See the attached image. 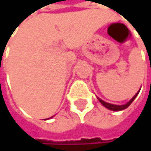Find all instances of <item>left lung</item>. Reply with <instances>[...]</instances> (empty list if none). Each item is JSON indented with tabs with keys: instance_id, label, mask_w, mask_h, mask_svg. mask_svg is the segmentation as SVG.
<instances>
[{
	"instance_id": "left-lung-1",
	"label": "left lung",
	"mask_w": 151,
	"mask_h": 151,
	"mask_svg": "<svg viewBox=\"0 0 151 151\" xmlns=\"http://www.w3.org/2000/svg\"><path fill=\"white\" fill-rule=\"evenodd\" d=\"M138 94V93L134 95V96L130 99V100L127 103V104H125V105H114V104H110V103H107V102H105V101H103V100H101L100 98H98V100L100 101V103L102 104V105L104 106V107H106L107 109H109V110H111V111H122V110H125L126 108H128L130 104L132 103V101L135 99V97H136V95Z\"/></svg>"
}]
</instances>
